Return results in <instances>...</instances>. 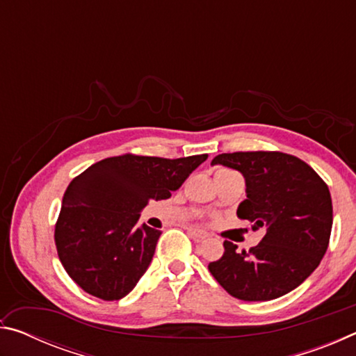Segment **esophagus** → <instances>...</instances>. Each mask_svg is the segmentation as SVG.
I'll use <instances>...</instances> for the list:
<instances>
[{"label": "esophagus", "instance_id": "34e87169", "mask_svg": "<svg viewBox=\"0 0 356 356\" xmlns=\"http://www.w3.org/2000/svg\"><path fill=\"white\" fill-rule=\"evenodd\" d=\"M188 234L191 238L197 240V242H201V240L209 237V234L206 231H202V229H197V227H188Z\"/></svg>", "mask_w": 356, "mask_h": 356}]
</instances>
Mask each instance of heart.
I'll return each mask as SVG.
<instances>
[{"label": "heart", "instance_id": "heart-1", "mask_svg": "<svg viewBox=\"0 0 356 356\" xmlns=\"http://www.w3.org/2000/svg\"><path fill=\"white\" fill-rule=\"evenodd\" d=\"M220 171H225V170H220Z\"/></svg>", "mask_w": 356, "mask_h": 356}]
</instances>
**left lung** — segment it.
I'll return each instance as SVG.
<instances>
[{"label": "left lung", "mask_w": 356, "mask_h": 356, "mask_svg": "<svg viewBox=\"0 0 356 356\" xmlns=\"http://www.w3.org/2000/svg\"><path fill=\"white\" fill-rule=\"evenodd\" d=\"M212 165L243 174L246 200L240 220L264 227L257 246L237 251L225 240V252L209 272L232 297L267 301L298 287L314 272L330 243L333 204L328 185L298 156L278 150L220 154Z\"/></svg>", "instance_id": "left-lung-1"}]
</instances>
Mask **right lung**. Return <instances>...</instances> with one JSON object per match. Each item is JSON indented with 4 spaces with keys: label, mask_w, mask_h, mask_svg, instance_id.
I'll use <instances>...</instances> for the list:
<instances>
[{
    "label": "right lung",
    "mask_w": 356,
    "mask_h": 356,
    "mask_svg": "<svg viewBox=\"0 0 356 356\" xmlns=\"http://www.w3.org/2000/svg\"><path fill=\"white\" fill-rule=\"evenodd\" d=\"M207 156L124 154L72 180L55 226L59 261L70 278L105 301L125 297L147 270L161 234L138 226L140 212L149 200L171 197Z\"/></svg>",
    "instance_id": "obj_1"
}]
</instances>
